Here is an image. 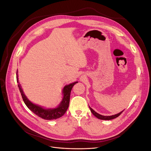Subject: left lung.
<instances>
[{
	"label": "left lung",
	"mask_w": 151,
	"mask_h": 151,
	"mask_svg": "<svg viewBox=\"0 0 151 151\" xmlns=\"http://www.w3.org/2000/svg\"><path fill=\"white\" fill-rule=\"evenodd\" d=\"M89 108H90V110H91V111L92 112V113L93 114V115L96 116V117H97L98 118H99V119H100V120H112V119H114V118H116V117H118V116H119L121 114H122V113L123 111H122V112H120V113H118V114H116V115H111V116H103V115H99V114H98V113H96V111H94L93 109L91 108V107H89Z\"/></svg>",
	"instance_id": "obj_1"
}]
</instances>
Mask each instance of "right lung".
Returning a JSON list of instances; mask_svg holds the SVG:
<instances>
[{
  "mask_svg": "<svg viewBox=\"0 0 151 151\" xmlns=\"http://www.w3.org/2000/svg\"><path fill=\"white\" fill-rule=\"evenodd\" d=\"M16 76H17L16 77L17 82L19 83V82H18L17 74H16ZM77 83H78V82H75L74 83H72V84H70L69 85L65 86L63 89V98L60 104L56 108L47 109H44L42 107L39 106L38 105H36L33 103H32L31 101H29L28 99L27 98L26 96L24 95L23 91H22L21 89V85L19 84H18V87H19L20 93L22 96V98L23 99V101L25 104L27 106V107H28L31 111H33L35 115L38 116L39 117L43 118L44 120H55L58 118H60L65 113V112L67 111L68 109V105H69L70 96V92H71L72 88H73V86H74V84Z\"/></svg>",
  "mask_w": 151,
  "mask_h": 151,
  "instance_id": "1",
  "label": "right lung"
}]
</instances>
